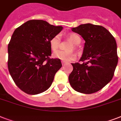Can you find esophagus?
<instances>
[{
	"label": "esophagus",
	"instance_id": "34e87169",
	"mask_svg": "<svg viewBox=\"0 0 121 121\" xmlns=\"http://www.w3.org/2000/svg\"><path fill=\"white\" fill-rule=\"evenodd\" d=\"M61 62H62L63 65H65V64H66V63H66V62H65V61H62Z\"/></svg>",
	"mask_w": 121,
	"mask_h": 121
}]
</instances>
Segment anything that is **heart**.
Here are the masks:
<instances>
[{
  "label": "heart",
  "mask_w": 121,
  "mask_h": 121,
  "mask_svg": "<svg viewBox=\"0 0 121 121\" xmlns=\"http://www.w3.org/2000/svg\"><path fill=\"white\" fill-rule=\"evenodd\" d=\"M68 38L73 44H78L80 43L81 38L80 36L76 33H71L68 35ZM60 42V37L59 35H55L49 41V45L52 51H56L59 47ZM73 48L70 46L69 50H72ZM53 57L55 58L59 59L64 61L65 62H69L74 60L76 58L75 55L73 52H65L63 51H58L53 54Z\"/></svg>",
  "instance_id": "heart-1"
}]
</instances>
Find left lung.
<instances>
[{
  "mask_svg": "<svg viewBox=\"0 0 121 121\" xmlns=\"http://www.w3.org/2000/svg\"><path fill=\"white\" fill-rule=\"evenodd\" d=\"M85 40L80 61L72 63L68 80L77 92L90 94L101 90L112 78L118 57L114 38L105 27L87 23L72 27Z\"/></svg>",
  "mask_w": 121,
  "mask_h": 121,
  "instance_id": "1",
  "label": "left lung"
}]
</instances>
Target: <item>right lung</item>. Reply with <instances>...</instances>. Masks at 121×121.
I'll return each mask as SVG.
<instances>
[{"label": "right lung", "mask_w": 121, "mask_h": 121, "mask_svg": "<svg viewBox=\"0 0 121 121\" xmlns=\"http://www.w3.org/2000/svg\"><path fill=\"white\" fill-rule=\"evenodd\" d=\"M63 28L43 20H30L13 33L8 45V69L16 85L26 94L48 90L62 66L60 60L49 58V41Z\"/></svg>", "instance_id": "obj_1"}]
</instances>
